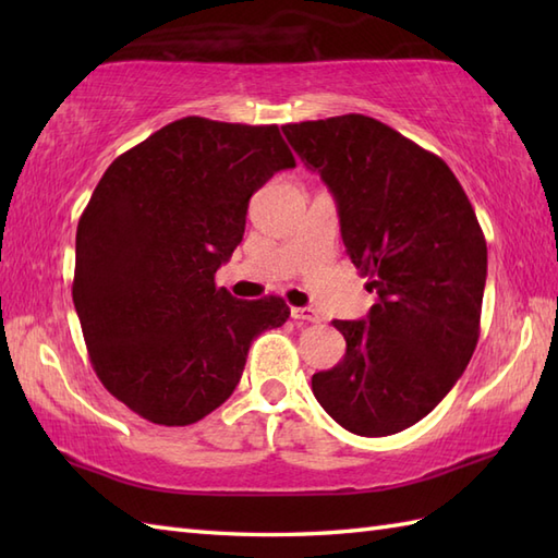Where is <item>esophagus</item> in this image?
<instances>
[{
  "instance_id": "obj_1",
  "label": "esophagus",
  "mask_w": 558,
  "mask_h": 558,
  "mask_svg": "<svg viewBox=\"0 0 558 558\" xmlns=\"http://www.w3.org/2000/svg\"><path fill=\"white\" fill-rule=\"evenodd\" d=\"M290 314H292V318H298V322H310V324L322 322L318 314L314 310H310V306H292Z\"/></svg>"
}]
</instances>
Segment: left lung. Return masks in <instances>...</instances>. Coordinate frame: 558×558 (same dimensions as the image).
<instances>
[{
  "instance_id": "left-lung-1",
  "label": "left lung",
  "mask_w": 558,
  "mask_h": 558,
  "mask_svg": "<svg viewBox=\"0 0 558 558\" xmlns=\"http://www.w3.org/2000/svg\"><path fill=\"white\" fill-rule=\"evenodd\" d=\"M336 196L352 264L378 294L366 322H333L348 342L312 376L342 429L390 436L426 417L480 340L487 240L448 165L364 114L282 126Z\"/></svg>"
}]
</instances>
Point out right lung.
I'll list each match as a JSON object with an SVG mask.
<instances>
[{"label":"right lung","instance_id":"obj_1","mask_svg":"<svg viewBox=\"0 0 558 558\" xmlns=\"http://www.w3.org/2000/svg\"><path fill=\"white\" fill-rule=\"evenodd\" d=\"M294 165L278 124L184 117L105 170L78 220L71 298L93 369L138 417L204 420L240 384L252 340L288 322L286 300H236L216 270L248 198Z\"/></svg>","mask_w":558,"mask_h":558}]
</instances>
